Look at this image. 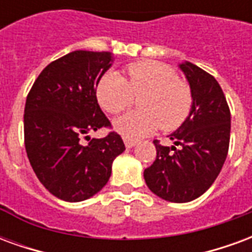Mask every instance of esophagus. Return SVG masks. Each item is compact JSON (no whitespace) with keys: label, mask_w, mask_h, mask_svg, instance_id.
<instances>
[{"label":"esophagus","mask_w":252,"mask_h":252,"mask_svg":"<svg viewBox=\"0 0 252 252\" xmlns=\"http://www.w3.org/2000/svg\"><path fill=\"white\" fill-rule=\"evenodd\" d=\"M124 144H126V148H132L133 146H136V142L132 139H128V137H124Z\"/></svg>","instance_id":"esophagus-1"}]
</instances>
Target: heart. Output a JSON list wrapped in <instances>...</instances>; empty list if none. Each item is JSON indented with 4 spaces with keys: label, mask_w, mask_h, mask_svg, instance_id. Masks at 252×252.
I'll return each mask as SVG.
<instances>
[{
    "label": "heart",
    "mask_w": 252,
    "mask_h": 252,
    "mask_svg": "<svg viewBox=\"0 0 252 252\" xmlns=\"http://www.w3.org/2000/svg\"><path fill=\"white\" fill-rule=\"evenodd\" d=\"M126 78L117 72L104 74L95 95L101 108L110 115L126 110L133 95L144 94L139 106L116 120V131L128 139L147 136L159 126L163 131L177 129L189 117L193 108L190 85L177 77L167 64L154 61L132 63L126 68Z\"/></svg>",
    "instance_id": "b5f03b06"
}]
</instances>
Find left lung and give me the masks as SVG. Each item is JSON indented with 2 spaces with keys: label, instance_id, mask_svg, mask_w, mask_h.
Instances as JSON below:
<instances>
[{
  "label": "left lung",
  "instance_id": "obj_1",
  "mask_svg": "<svg viewBox=\"0 0 252 252\" xmlns=\"http://www.w3.org/2000/svg\"><path fill=\"white\" fill-rule=\"evenodd\" d=\"M180 67L193 92V108L169 136L179 148L154 140L157 158L144 170L150 190L170 202H189L211 188L227 158L231 133L229 106L215 77L190 62Z\"/></svg>",
  "mask_w": 252,
  "mask_h": 252
}]
</instances>
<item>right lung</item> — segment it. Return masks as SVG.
I'll return each instance as SVG.
<instances>
[{"label": "right lung", "instance_id": "1", "mask_svg": "<svg viewBox=\"0 0 252 252\" xmlns=\"http://www.w3.org/2000/svg\"><path fill=\"white\" fill-rule=\"evenodd\" d=\"M110 64V52H70L50 63L27 95V155L44 188L63 201L78 202L98 193L109 181L115 158L126 150L117 132L102 139L86 136L112 126L95 95Z\"/></svg>", "mask_w": 252, "mask_h": 252}]
</instances>
